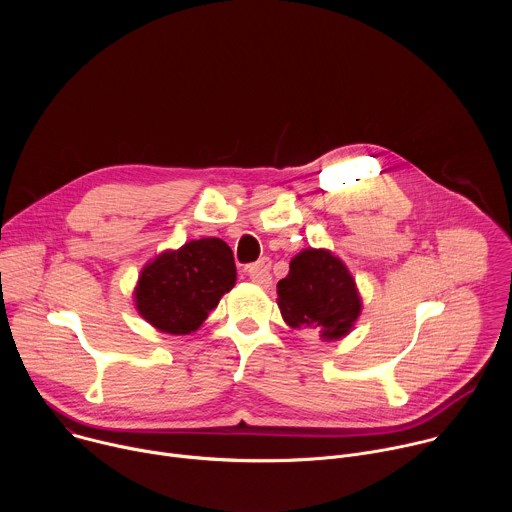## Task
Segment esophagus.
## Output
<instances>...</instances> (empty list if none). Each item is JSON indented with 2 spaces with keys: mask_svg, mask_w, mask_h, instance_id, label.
<instances>
[{
  "mask_svg": "<svg viewBox=\"0 0 512 512\" xmlns=\"http://www.w3.org/2000/svg\"><path fill=\"white\" fill-rule=\"evenodd\" d=\"M245 275H247L251 281L259 283V285H267L269 279H271V277H269V261L261 259V261H257V263L247 265V267H245Z\"/></svg>",
  "mask_w": 512,
  "mask_h": 512,
  "instance_id": "34e87169",
  "label": "esophagus"
}]
</instances>
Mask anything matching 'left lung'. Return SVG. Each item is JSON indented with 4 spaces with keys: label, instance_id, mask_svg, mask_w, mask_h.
<instances>
[{
    "label": "left lung",
    "instance_id": "obj_1",
    "mask_svg": "<svg viewBox=\"0 0 512 512\" xmlns=\"http://www.w3.org/2000/svg\"><path fill=\"white\" fill-rule=\"evenodd\" d=\"M277 306L287 326L314 328L336 340L350 332L360 314V296L346 265L324 249H306L289 263L277 283Z\"/></svg>",
    "mask_w": 512,
    "mask_h": 512
}]
</instances>
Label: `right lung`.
Returning <instances> with one entry per match:
<instances>
[{
    "label": "right lung",
    "instance_id": "right-lung-1",
    "mask_svg": "<svg viewBox=\"0 0 512 512\" xmlns=\"http://www.w3.org/2000/svg\"><path fill=\"white\" fill-rule=\"evenodd\" d=\"M237 281L231 247L223 239L190 241L143 267L135 306L168 334H190L208 318Z\"/></svg>",
    "mask_w": 512,
    "mask_h": 512
}]
</instances>
